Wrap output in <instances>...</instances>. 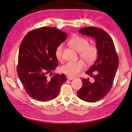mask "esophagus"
Segmentation results:
<instances>
[{"instance_id":"obj_1","label":"esophagus","mask_w":132,"mask_h":132,"mask_svg":"<svg viewBox=\"0 0 132 132\" xmlns=\"http://www.w3.org/2000/svg\"><path fill=\"white\" fill-rule=\"evenodd\" d=\"M67 79L68 80H71L74 79V78L73 77H70V76H67Z\"/></svg>"}]
</instances>
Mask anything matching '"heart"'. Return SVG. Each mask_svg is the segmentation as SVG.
Here are the masks:
<instances>
[{"instance_id":"obj_1","label":"heart","mask_w":132,"mask_h":132,"mask_svg":"<svg viewBox=\"0 0 132 132\" xmlns=\"http://www.w3.org/2000/svg\"><path fill=\"white\" fill-rule=\"evenodd\" d=\"M70 46L75 51L79 52V56L87 64L90 65L96 60L98 51L97 47L94 45H89V42L84 37L80 36H74L69 41ZM63 45H60L55 52L56 58L62 61ZM85 68L84 63L81 60L74 62H68L61 68V72L74 77L78 75Z\"/></svg>"}]
</instances>
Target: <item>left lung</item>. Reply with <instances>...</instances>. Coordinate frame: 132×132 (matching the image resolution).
<instances>
[{"mask_svg": "<svg viewBox=\"0 0 132 132\" xmlns=\"http://www.w3.org/2000/svg\"><path fill=\"white\" fill-rule=\"evenodd\" d=\"M84 35L94 38L98 48L97 59L85 73L94 78L82 79V86L77 92L79 98L88 102H96L107 95L113 84L118 66V57L112 39L106 32L96 27L79 30Z\"/></svg>", "mask_w": 132, "mask_h": 132, "instance_id": "8db88e82", "label": "left lung"}]
</instances>
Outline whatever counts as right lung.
<instances>
[{
    "mask_svg": "<svg viewBox=\"0 0 132 132\" xmlns=\"http://www.w3.org/2000/svg\"><path fill=\"white\" fill-rule=\"evenodd\" d=\"M67 37L65 32L57 28L42 27L30 31L23 38L17 72L26 92L34 99L48 101L55 98L67 81L64 74H55L50 79L47 77L58 66L55 50Z\"/></svg>",
    "mask_w": 132,
    "mask_h": 132,
    "instance_id": "right-lung-1",
    "label": "right lung"
}]
</instances>
